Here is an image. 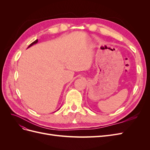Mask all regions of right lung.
<instances>
[{
	"label": "right lung",
	"instance_id": "obj_1",
	"mask_svg": "<svg viewBox=\"0 0 150 150\" xmlns=\"http://www.w3.org/2000/svg\"><path fill=\"white\" fill-rule=\"evenodd\" d=\"M38 42V39H37V40H35V41H34L33 42H32V43H31V44H30L29 45V46L28 47H30L31 46H33V44H36V43H37Z\"/></svg>",
	"mask_w": 150,
	"mask_h": 150
}]
</instances>
